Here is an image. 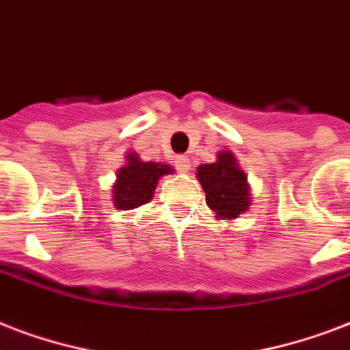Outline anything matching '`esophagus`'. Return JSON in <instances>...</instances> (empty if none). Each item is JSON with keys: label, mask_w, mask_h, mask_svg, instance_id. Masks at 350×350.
Segmentation results:
<instances>
[{"label": "esophagus", "mask_w": 350, "mask_h": 350, "mask_svg": "<svg viewBox=\"0 0 350 350\" xmlns=\"http://www.w3.org/2000/svg\"><path fill=\"white\" fill-rule=\"evenodd\" d=\"M176 169L180 170V172H189V169H191V161H189V158H185V156H178V158H176Z\"/></svg>", "instance_id": "obj_1"}]
</instances>
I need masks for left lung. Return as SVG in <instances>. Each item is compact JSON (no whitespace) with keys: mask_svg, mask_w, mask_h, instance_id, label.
<instances>
[{"mask_svg":"<svg viewBox=\"0 0 350 350\" xmlns=\"http://www.w3.org/2000/svg\"><path fill=\"white\" fill-rule=\"evenodd\" d=\"M196 178L205 191V202L216 214V219L239 218L250 208V185L238 159L230 150H219L216 161L196 169Z\"/></svg>","mask_w":350,"mask_h":350,"instance_id":"left-lung-1","label":"left lung"}]
</instances>
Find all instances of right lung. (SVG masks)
<instances>
[{
	"instance_id": "add662e5",
	"label": "right lung",
	"mask_w": 350,
	"mask_h": 350,
	"mask_svg": "<svg viewBox=\"0 0 350 350\" xmlns=\"http://www.w3.org/2000/svg\"><path fill=\"white\" fill-rule=\"evenodd\" d=\"M174 174L169 163L143 161L136 152L125 154V165L118 170L112 185V202L118 211H132L152 200L159 178Z\"/></svg>"
}]
</instances>
